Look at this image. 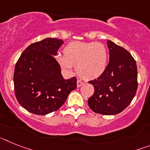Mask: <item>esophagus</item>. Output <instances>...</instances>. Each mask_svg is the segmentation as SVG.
<instances>
[{"mask_svg": "<svg viewBox=\"0 0 150 150\" xmlns=\"http://www.w3.org/2000/svg\"><path fill=\"white\" fill-rule=\"evenodd\" d=\"M77 87H80L82 86V85H83V82H82L81 80H79V79H78L77 80Z\"/></svg>", "mask_w": 150, "mask_h": 150, "instance_id": "1", "label": "esophagus"}]
</instances>
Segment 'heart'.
<instances>
[{"label":"heart","instance_id":"1","mask_svg":"<svg viewBox=\"0 0 150 150\" xmlns=\"http://www.w3.org/2000/svg\"><path fill=\"white\" fill-rule=\"evenodd\" d=\"M64 52L56 55L61 67L71 71L76 65L78 75L86 80L99 77L107 68L108 53L101 43L72 42L65 46Z\"/></svg>","mask_w":150,"mask_h":150}]
</instances>
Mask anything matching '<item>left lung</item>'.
<instances>
[{
  "label": "left lung",
  "mask_w": 150,
  "mask_h": 150,
  "mask_svg": "<svg viewBox=\"0 0 150 150\" xmlns=\"http://www.w3.org/2000/svg\"><path fill=\"white\" fill-rule=\"evenodd\" d=\"M110 61L105 71L88 83L95 92L88 100L91 110L103 115L118 114L133 100L137 89L136 62L128 51L107 40Z\"/></svg>",
  "instance_id": "left-lung-1"
}]
</instances>
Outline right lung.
<instances>
[{"label":"right lung","instance_id":"1","mask_svg":"<svg viewBox=\"0 0 150 150\" xmlns=\"http://www.w3.org/2000/svg\"><path fill=\"white\" fill-rule=\"evenodd\" d=\"M62 40L46 38L28 46L16 64L13 82L18 102L28 112L46 115L59 110L76 88L75 76L64 79L54 55Z\"/></svg>","mask_w":150,"mask_h":150}]
</instances>
